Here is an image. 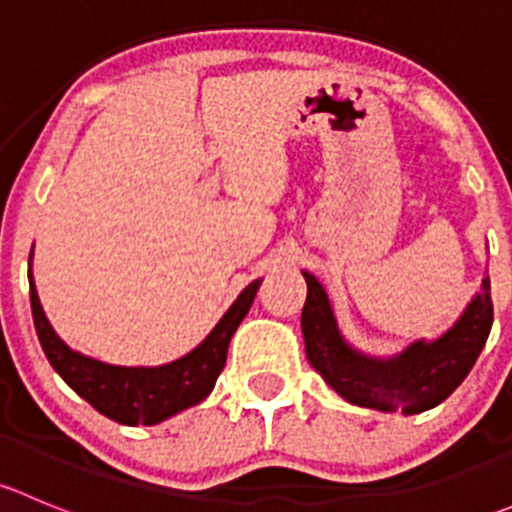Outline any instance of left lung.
<instances>
[{"mask_svg": "<svg viewBox=\"0 0 512 512\" xmlns=\"http://www.w3.org/2000/svg\"><path fill=\"white\" fill-rule=\"evenodd\" d=\"M302 275L307 280L302 334L309 364L342 399L364 409L414 416L446 401L473 369L493 327V299L485 277L461 319L438 339H418L386 359L361 354L339 332L332 302L317 277Z\"/></svg>", "mask_w": 512, "mask_h": 512, "instance_id": "obj_1", "label": "left lung"}]
</instances>
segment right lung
I'll list each match as a JSON object with an SVG mask.
<instances>
[{
  "instance_id": "add662e5",
  "label": "right lung",
  "mask_w": 512,
  "mask_h": 512,
  "mask_svg": "<svg viewBox=\"0 0 512 512\" xmlns=\"http://www.w3.org/2000/svg\"><path fill=\"white\" fill-rule=\"evenodd\" d=\"M262 280L250 282L232 302L213 332L190 354L163 366H113L91 359L66 347L54 332L41 309L32 277V255H29V297H32V317L46 359L56 374L89 401L98 414L123 426H153L165 418L180 414L190 406L200 404L213 391L227 359L232 334L237 332L245 314L250 312Z\"/></svg>"
}]
</instances>
